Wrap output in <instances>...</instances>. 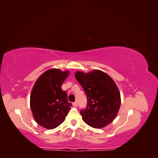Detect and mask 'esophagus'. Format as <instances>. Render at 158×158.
<instances>
[{
    "instance_id": "1",
    "label": "esophagus",
    "mask_w": 158,
    "mask_h": 158,
    "mask_svg": "<svg viewBox=\"0 0 158 158\" xmlns=\"http://www.w3.org/2000/svg\"><path fill=\"white\" fill-rule=\"evenodd\" d=\"M73 106H74V107H76L78 106V102H77V101H75L74 102H73Z\"/></svg>"
}]
</instances>
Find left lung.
<instances>
[{
	"instance_id": "8db88e82",
	"label": "left lung",
	"mask_w": 158,
	"mask_h": 158,
	"mask_svg": "<svg viewBox=\"0 0 158 158\" xmlns=\"http://www.w3.org/2000/svg\"><path fill=\"white\" fill-rule=\"evenodd\" d=\"M75 78L87 98V106L80 111L84 121L95 128L105 127L116 117L121 106V95L113 80L106 73L94 70L78 71Z\"/></svg>"
}]
</instances>
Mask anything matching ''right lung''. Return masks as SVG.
Returning a JSON list of instances; mask_svg holds the SVG:
<instances>
[{
	"mask_svg": "<svg viewBox=\"0 0 158 158\" xmlns=\"http://www.w3.org/2000/svg\"><path fill=\"white\" fill-rule=\"evenodd\" d=\"M69 71L52 69L37 80L30 95V107L33 118L41 127L53 129L65 120L72 103L67 94L61 89Z\"/></svg>",
	"mask_w": 158,
	"mask_h": 158,
	"instance_id": "right-lung-1",
	"label": "right lung"
}]
</instances>
